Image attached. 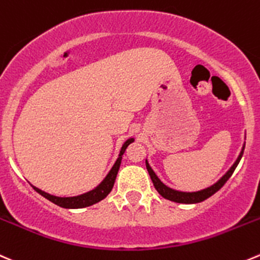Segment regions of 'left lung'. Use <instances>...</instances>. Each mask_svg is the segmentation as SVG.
<instances>
[{
    "instance_id": "obj_1",
    "label": "left lung",
    "mask_w": 260,
    "mask_h": 260,
    "mask_svg": "<svg viewBox=\"0 0 260 260\" xmlns=\"http://www.w3.org/2000/svg\"><path fill=\"white\" fill-rule=\"evenodd\" d=\"M244 148H245V145L243 146V150H241L240 155H239V157L236 158V161L234 162V165L229 169L228 173H226L225 175H223L222 178L217 181V183H215L213 185L208 186V188L202 189V190L191 191V193H189V191L175 190V189H171V188H169L168 185H165V184H164L162 181L157 178V175H156L155 171L151 169V166L148 165L147 160H146V168H147V171H148V174H150L151 180H152L156 190H157L158 194H160V196H162L164 198H166V200H169V201H173V202H176V203H200V202H202V201L210 198L211 196H213L216 191L220 190V189L223 186V184H225L226 181L230 179V176L233 175V173L235 171L238 164L240 162L241 156H243V153H244Z\"/></svg>"
}]
</instances>
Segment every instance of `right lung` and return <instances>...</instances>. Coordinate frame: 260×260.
Instances as JSON below:
<instances>
[{"label":"right lung","mask_w":260,"mask_h":260,"mask_svg":"<svg viewBox=\"0 0 260 260\" xmlns=\"http://www.w3.org/2000/svg\"><path fill=\"white\" fill-rule=\"evenodd\" d=\"M133 141H135L133 138H129V140L125 141L124 145H123L122 148H120L119 156H118L117 161H115V164L113 165L112 170L108 173V175L105 176L104 180H103L102 183L96 186V188L92 189V190H90V191H87V193L80 194V196H76V197H55V196H52V194H48V193H45V191L40 190L39 188H35L34 185H31V186L38 191V193L40 194V196H43V197L47 198L48 201L53 202L54 205L59 206V207L84 208V207H89V206L95 205V203H98V202H100L102 200H104L108 194L112 191L113 185H114L115 178H117L118 170H119L120 162H122L123 153L125 152V148H127L128 146L133 142Z\"/></svg>","instance_id":"obj_1"}]
</instances>
